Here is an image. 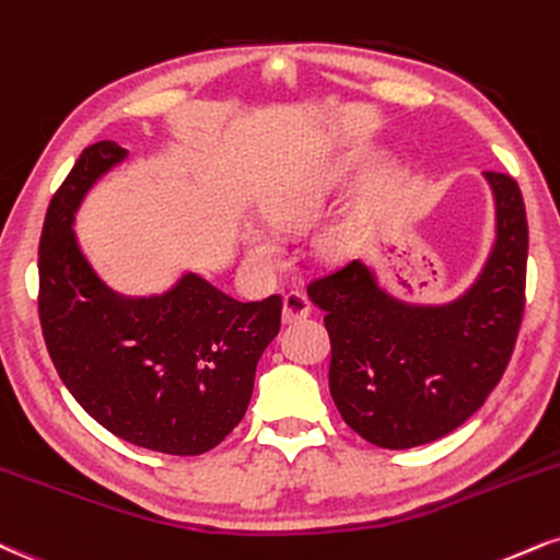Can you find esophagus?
Segmentation results:
<instances>
[{
    "label": "esophagus",
    "instance_id": "1",
    "mask_svg": "<svg viewBox=\"0 0 560 560\" xmlns=\"http://www.w3.org/2000/svg\"><path fill=\"white\" fill-rule=\"evenodd\" d=\"M310 310H313V305H310V300L302 292H287L284 294V307H281L284 323H294V320L307 318Z\"/></svg>",
    "mask_w": 560,
    "mask_h": 560
}]
</instances>
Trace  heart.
I'll list each match as a JSON object with an SVG mask.
<instances>
[{"label":"heart","mask_w":560,"mask_h":560,"mask_svg":"<svg viewBox=\"0 0 560 560\" xmlns=\"http://www.w3.org/2000/svg\"><path fill=\"white\" fill-rule=\"evenodd\" d=\"M320 198H323V185H310L307 190H302L298 195H287V198L271 200V203L266 206V215L268 221L279 229L302 226L310 219V213L318 208ZM250 250L258 260H266V262L276 260V247L266 237H258V234H253L250 237Z\"/></svg>","instance_id":"obj_1"}]
</instances>
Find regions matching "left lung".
I'll list each match as a JSON object with an SVG mask.
<instances>
[{"mask_svg": "<svg viewBox=\"0 0 560 560\" xmlns=\"http://www.w3.org/2000/svg\"><path fill=\"white\" fill-rule=\"evenodd\" d=\"M485 179L495 198V245L459 300L409 305L383 292L360 260L307 284L331 336L336 409L373 446L415 448L448 435L509 365L524 315L527 213L514 177L485 172Z\"/></svg>", "mask_w": 560, "mask_h": 560, "instance_id": "8db88e82", "label": "left lung"}]
</instances>
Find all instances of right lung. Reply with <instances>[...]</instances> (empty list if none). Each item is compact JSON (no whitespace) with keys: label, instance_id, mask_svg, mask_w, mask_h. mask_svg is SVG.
I'll use <instances>...</instances> for the list:
<instances>
[{"label":"right lung","instance_id":"1","mask_svg":"<svg viewBox=\"0 0 560 560\" xmlns=\"http://www.w3.org/2000/svg\"><path fill=\"white\" fill-rule=\"evenodd\" d=\"M125 156L112 140L88 145L54 192L38 242L44 341L101 428L140 448L198 456L245 417L281 298L237 302L195 273L161 298L112 292L80 253L72 221L93 182Z\"/></svg>","mask_w":560,"mask_h":560}]
</instances>
